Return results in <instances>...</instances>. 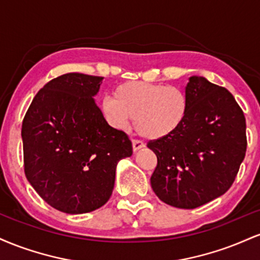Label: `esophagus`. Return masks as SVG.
<instances>
[{
    "mask_svg": "<svg viewBox=\"0 0 260 260\" xmlns=\"http://www.w3.org/2000/svg\"><path fill=\"white\" fill-rule=\"evenodd\" d=\"M132 147H133V150L137 151L139 150V149L144 148V143L139 139H132Z\"/></svg>",
    "mask_w": 260,
    "mask_h": 260,
    "instance_id": "esophagus-1",
    "label": "esophagus"
}]
</instances>
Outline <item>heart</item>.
<instances>
[{"label": "heart", "instance_id": "1", "mask_svg": "<svg viewBox=\"0 0 260 260\" xmlns=\"http://www.w3.org/2000/svg\"><path fill=\"white\" fill-rule=\"evenodd\" d=\"M103 110L116 127H124L132 118L139 136L159 139L174 133L186 120L188 98L178 86L136 80L107 95Z\"/></svg>", "mask_w": 260, "mask_h": 260}]
</instances>
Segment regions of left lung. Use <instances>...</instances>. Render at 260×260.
<instances>
[{
  "mask_svg": "<svg viewBox=\"0 0 260 260\" xmlns=\"http://www.w3.org/2000/svg\"><path fill=\"white\" fill-rule=\"evenodd\" d=\"M188 111L178 129L148 142L157 157L150 177L160 201L194 209L222 196L247 150L246 118L223 86L193 76L186 86Z\"/></svg>",
  "mask_w": 260,
  "mask_h": 260,
  "instance_id": "1",
  "label": "left lung"
}]
</instances>
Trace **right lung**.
Listing matches in <instances>:
<instances>
[{
	"instance_id": "obj_1",
	"label": "right lung",
	"mask_w": 260,
	"mask_h": 260,
	"mask_svg": "<svg viewBox=\"0 0 260 260\" xmlns=\"http://www.w3.org/2000/svg\"><path fill=\"white\" fill-rule=\"evenodd\" d=\"M103 77L66 73L32 99L22 124L26 180L49 205L67 214L103 207L116 165L132 155L123 131L107 124L92 99Z\"/></svg>"
}]
</instances>
